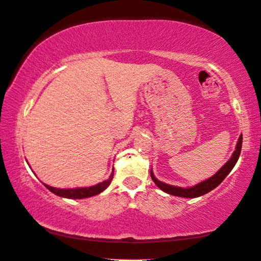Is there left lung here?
<instances>
[{"instance_id": "1", "label": "left lung", "mask_w": 261, "mask_h": 261, "mask_svg": "<svg viewBox=\"0 0 261 261\" xmlns=\"http://www.w3.org/2000/svg\"><path fill=\"white\" fill-rule=\"evenodd\" d=\"M241 149H242V134H241L239 137L237 147H235V151L233 152L232 156H230L229 160L226 162L222 168H220L215 175L209 177L208 179L200 181V183L195 184L193 186H190V188H180V186H174V185L164 183V181H161L156 178L152 169H151V178L154 181V184L158 186L161 191L166 192V193L175 195V196H180V198H189V199L198 198V196L207 194L210 191H213L214 189L217 188V186L226 178V176L230 173V170L234 168L235 164L238 162L240 158Z\"/></svg>"}]
</instances>
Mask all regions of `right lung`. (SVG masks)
Here are the masks:
<instances>
[{
    "instance_id": "obj_1",
    "label": "right lung",
    "mask_w": 261,
    "mask_h": 261,
    "mask_svg": "<svg viewBox=\"0 0 261 261\" xmlns=\"http://www.w3.org/2000/svg\"><path fill=\"white\" fill-rule=\"evenodd\" d=\"M112 178H114V169H112V173L109 176V178L101 181L99 184H95L93 186H88V188H75V189H57L52 188L50 185L44 184V186L58 196H61V198H67V199H85V198H91V196H94L100 194L101 192L105 191L108 186L110 185Z\"/></svg>"
}]
</instances>
